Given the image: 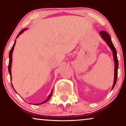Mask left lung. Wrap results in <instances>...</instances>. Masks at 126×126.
Wrapping results in <instances>:
<instances>
[{"label": "left lung", "mask_w": 126, "mask_h": 126, "mask_svg": "<svg viewBox=\"0 0 126 126\" xmlns=\"http://www.w3.org/2000/svg\"><path fill=\"white\" fill-rule=\"evenodd\" d=\"M100 35H101V37L103 39L104 41L106 42V43L111 48V51L112 52V56H113V59L114 62V82L113 85L111 90L113 89L114 86H115V83L117 82V73H118V61L117 59V51L115 49V47L112 44V41H111V38L110 35L108 34L107 32L104 31H101L99 32Z\"/></svg>", "instance_id": "8db88e82"}]
</instances>
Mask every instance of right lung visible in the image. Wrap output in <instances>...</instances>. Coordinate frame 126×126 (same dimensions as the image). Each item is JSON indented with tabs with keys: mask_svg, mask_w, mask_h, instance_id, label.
<instances>
[{
	"mask_svg": "<svg viewBox=\"0 0 126 126\" xmlns=\"http://www.w3.org/2000/svg\"><path fill=\"white\" fill-rule=\"evenodd\" d=\"M27 30V28H25V29H24V30H22V31H20V32L19 33V34H18V36H17V37H16V39L17 38H18V37H19V36L20 35H21V34H22L23 32L25 31V30ZM15 43H16V40H15V43H14V45H13V46H12V48H11V50H10V51H9V62L8 71H9V73L10 76H11V80H12V78H11V76H12V75H11V66H12V53H13V51H14V47H15ZM12 88H14V86H13L12 83ZM14 91H15V89H14ZM15 92H16V91H15ZM52 92H53V89H52V90H51V93H50V94L48 95V98H47V99H46V101H43V102H41V103H39V104H35V105H40V104H44V103H45V102H47V101H48L49 100V99H50V97H51V95H52Z\"/></svg>",
	"mask_w": 126,
	"mask_h": 126,
	"instance_id": "1",
	"label": "right lung"
}]
</instances>
